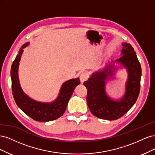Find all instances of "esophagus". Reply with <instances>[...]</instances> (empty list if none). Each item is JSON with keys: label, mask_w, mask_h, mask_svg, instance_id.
Segmentation results:
<instances>
[{"label": "esophagus", "mask_w": 155, "mask_h": 155, "mask_svg": "<svg viewBox=\"0 0 155 155\" xmlns=\"http://www.w3.org/2000/svg\"><path fill=\"white\" fill-rule=\"evenodd\" d=\"M79 79H80L81 83H83L87 79V74L86 73H84V72L81 74L80 76H79Z\"/></svg>", "instance_id": "esophagus-1"}]
</instances>
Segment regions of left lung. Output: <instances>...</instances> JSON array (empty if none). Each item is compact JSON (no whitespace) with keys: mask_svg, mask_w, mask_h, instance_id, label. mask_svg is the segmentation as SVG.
<instances>
[{"mask_svg":"<svg viewBox=\"0 0 155 155\" xmlns=\"http://www.w3.org/2000/svg\"><path fill=\"white\" fill-rule=\"evenodd\" d=\"M121 56L112 61L104 68L93 72L83 85L87 89V102L93 115L97 118L114 120L123 116L137 101L140 90L142 76L141 65L133 46L124 43ZM125 67L128 72V79L126 86V93L119 101H114L105 92L106 81L114 74L116 63Z\"/></svg>","mask_w":155,"mask_h":155,"instance_id":"obj_1","label":"left lung"}]
</instances>
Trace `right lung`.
Masks as SVG:
<instances>
[{"label":"right lung","mask_w":155,"mask_h":155,"mask_svg":"<svg viewBox=\"0 0 155 155\" xmlns=\"http://www.w3.org/2000/svg\"><path fill=\"white\" fill-rule=\"evenodd\" d=\"M28 44L29 43H26L22 46L12 65V88L14 100L17 106L33 120L38 121L56 120L63 114L75 88L80 84V81L78 78L64 82L61 88L57 99L51 103L39 102L32 100L23 92L18 76V65L23 48Z\"/></svg>","instance_id":"obj_1"}]
</instances>
